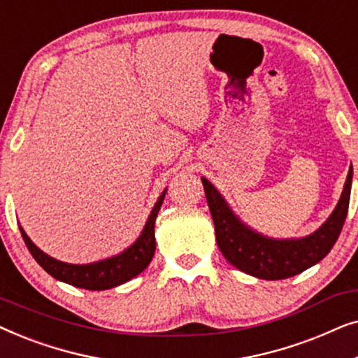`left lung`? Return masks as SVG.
I'll use <instances>...</instances> for the list:
<instances>
[{"mask_svg": "<svg viewBox=\"0 0 358 358\" xmlns=\"http://www.w3.org/2000/svg\"><path fill=\"white\" fill-rule=\"evenodd\" d=\"M205 197L215 224V236L224 259L239 271L264 280H282L296 275L321 259L334 246L349 212L352 168L342 190L341 200L329 220L303 239H268L239 222L217 189L202 178Z\"/></svg>", "mask_w": 358, "mask_h": 358, "instance_id": "left-lung-1", "label": "left lung"}]
</instances>
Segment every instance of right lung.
Listing matches in <instances>:
<instances>
[{
    "mask_svg": "<svg viewBox=\"0 0 358 358\" xmlns=\"http://www.w3.org/2000/svg\"><path fill=\"white\" fill-rule=\"evenodd\" d=\"M164 194L166 190L158 199L155 208L151 210V215L140 238L127 251L115 257L87 264V266H75V264L60 262L57 259L47 256L27 238V234L24 233L21 227H19V229H21L22 239L26 243L29 252L32 254V257L36 259L43 271L50 273L52 277H55L57 280L70 283V285L78 288H86V290H107V288H114L129 282L130 278L136 277L148 267L156 249L155 220L164 200Z\"/></svg>",
    "mask_w": 358,
    "mask_h": 358,
    "instance_id": "1",
    "label": "right lung"
}]
</instances>
